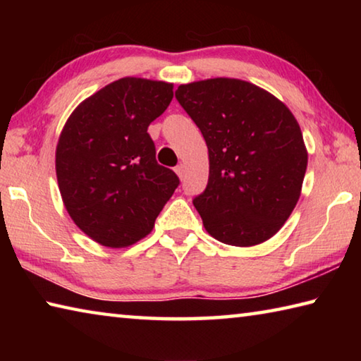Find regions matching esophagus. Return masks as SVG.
Wrapping results in <instances>:
<instances>
[{"label": "esophagus", "instance_id": "34e87169", "mask_svg": "<svg viewBox=\"0 0 361 361\" xmlns=\"http://www.w3.org/2000/svg\"><path fill=\"white\" fill-rule=\"evenodd\" d=\"M175 172L180 176V178H183V176H185V166H183V164H178V166L175 167Z\"/></svg>", "mask_w": 361, "mask_h": 361}]
</instances>
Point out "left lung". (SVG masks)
<instances>
[{
	"mask_svg": "<svg viewBox=\"0 0 361 361\" xmlns=\"http://www.w3.org/2000/svg\"><path fill=\"white\" fill-rule=\"evenodd\" d=\"M175 97L209 148V183L192 200L207 232L235 247L271 239L296 207L307 169L295 116L240 79L181 84Z\"/></svg>",
	"mask_w": 361,
	"mask_h": 361,
	"instance_id": "1",
	"label": "left lung"
}]
</instances>
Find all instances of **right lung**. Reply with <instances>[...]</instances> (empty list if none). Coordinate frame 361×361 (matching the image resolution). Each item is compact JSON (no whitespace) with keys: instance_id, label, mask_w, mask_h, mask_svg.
I'll list each match as a JSON object with an SVG mask.
<instances>
[{"instance_id":"obj_1","label":"right lung","mask_w":361,"mask_h":361,"mask_svg":"<svg viewBox=\"0 0 361 361\" xmlns=\"http://www.w3.org/2000/svg\"><path fill=\"white\" fill-rule=\"evenodd\" d=\"M173 84L122 78L90 95L60 133L56 172L65 209L100 245L129 247L149 234L180 180L159 166L148 127Z\"/></svg>"}]
</instances>
